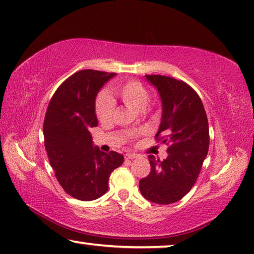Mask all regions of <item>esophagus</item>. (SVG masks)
<instances>
[{
    "instance_id": "esophagus-1",
    "label": "esophagus",
    "mask_w": 254,
    "mask_h": 254,
    "mask_svg": "<svg viewBox=\"0 0 254 254\" xmlns=\"http://www.w3.org/2000/svg\"><path fill=\"white\" fill-rule=\"evenodd\" d=\"M139 157L137 154H126L125 155V159L126 160H131V159H135V158Z\"/></svg>"
}]
</instances>
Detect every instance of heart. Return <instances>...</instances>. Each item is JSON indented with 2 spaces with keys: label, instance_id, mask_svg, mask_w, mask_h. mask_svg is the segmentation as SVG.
Returning <instances> with one entry per match:
<instances>
[{
  "label": "heart",
  "instance_id": "obj_1",
  "mask_svg": "<svg viewBox=\"0 0 254 254\" xmlns=\"http://www.w3.org/2000/svg\"><path fill=\"white\" fill-rule=\"evenodd\" d=\"M111 93L118 97L126 106L142 111L149 100V93L147 88L138 80H128L125 83H116L111 87ZM115 113L113 99L106 94H102L96 102V116L103 124L111 123Z\"/></svg>",
  "mask_w": 254,
  "mask_h": 254
}]
</instances>
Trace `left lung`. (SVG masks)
<instances>
[{
	"label": "left lung",
	"instance_id": "left-lung-1",
	"mask_svg": "<svg viewBox=\"0 0 254 254\" xmlns=\"http://www.w3.org/2000/svg\"><path fill=\"white\" fill-rule=\"evenodd\" d=\"M159 92L162 116L156 140L168 146L164 161L149 155L151 170L139 181L141 194L158 204L179 201L192 188L209 149V125L203 104L183 80L146 75Z\"/></svg>",
	"mask_w": 254,
	"mask_h": 254
}]
</instances>
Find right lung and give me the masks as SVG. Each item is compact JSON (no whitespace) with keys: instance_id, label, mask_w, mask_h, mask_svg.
<instances>
[{"instance_id":"add662e5","label":"right lung","mask_w":254,"mask_h":254,"mask_svg":"<svg viewBox=\"0 0 254 254\" xmlns=\"http://www.w3.org/2000/svg\"><path fill=\"white\" fill-rule=\"evenodd\" d=\"M115 75L94 69L73 74L56 89L45 114L43 132L50 164L65 192L82 201L106 193L109 176L124 162L118 152L94 147L89 131L98 124L95 99Z\"/></svg>"}]
</instances>
